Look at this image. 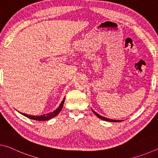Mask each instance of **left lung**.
I'll list each match as a JSON object with an SVG mask.
<instances>
[{"label": "left lung", "mask_w": 158, "mask_h": 158, "mask_svg": "<svg viewBox=\"0 0 158 158\" xmlns=\"http://www.w3.org/2000/svg\"><path fill=\"white\" fill-rule=\"evenodd\" d=\"M93 111L94 112V114H95L97 116H98V118H101V119H102V120H104V121H111V122H119L120 121H118V120H114V119H110V118H106V117H104V116H101V115H99V114H98L97 112H95V111H94V110H93Z\"/></svg>", "instance_id": "left-lung-1"}]
</instances>
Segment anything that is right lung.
I'll return each instance as SVG.
<instances>
[{"label": "right lung", "mask_w": 158, "mask_h": 158, "mask_svg": "<svg viewBox=\"0 0 158 158\" xmlns=\"http://www.w3.org/2000/svg\"><path fill=\"white\" fill-rule=\"evenodd\" d=\"M64 100H65V98L64 99V100L61 102V103H60V106H59V108H58L56 110L52 111V112H51V113L41 115V116H31V115L26 114H24V113L23 114L21 113V114L25 116H26V117L30 118V119H33V120H36V121H46V120L51 119V118H54V117H55L56 116H57L58 114H59L60 110H62L63 106H64Z\"/></svg>", "instance_id": "obj_1"}]
</instances>
